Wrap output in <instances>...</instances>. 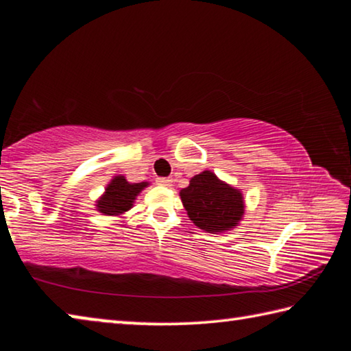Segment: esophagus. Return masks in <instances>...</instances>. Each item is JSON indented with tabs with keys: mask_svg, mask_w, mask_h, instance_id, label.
Returning <instances> with one entry per match:
<instances>
[{
	"mask_svg": "<svg viewBox=\"0 0 351 351\" xmlns=\"http://www.w3.org/2000/svg\"><path fill=\"white\" fill-rule=\"evenodd\" d=\"M156 182L161 184V186H165V187H170V186H171V180H170V178H158Z\"/></svg>",
	"mask_w": 351,
	"mask_h": 351,
	"instance_id": "34e87169",
	"label": "esophagus"
}]
</instances>
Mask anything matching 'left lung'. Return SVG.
<instances>
[{"label":"left lung","mask_w":351,"mask_h":351,"mask_svg":"<svg viewBox=\"0 0 351 351\" xmlns=\"http://www.w3.org/2000/svg\"><path fill=\"white\" fill-rule=\"evenodd\" d=\"M180 197L193 224L210 234L235 228L245 213L243 193L218 180L210 170L195 175L189 187L181 190Z\"/></svg>","instance_id":"8db88e82"}]
</instances>
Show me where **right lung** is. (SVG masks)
<instances>
[{"instance_id": "add662e5", "label": "right lung", "mask_w": 351, "mask_h": 351, "mask_svg": "<svg viewBox=\"0 0 351 351\" xmlns=\"http://www.w3.org/2000/svg\"><path fill=\"white\" fill-rule=\"evenodd\" d=\"M148 186V182H128L125 176L117 175L106 186L105 193L96 201V209L102 215L117 217L128 212L138 195Z\"/></svg>"}]
</instances>
